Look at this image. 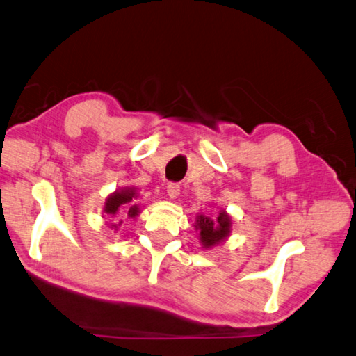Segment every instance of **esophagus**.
Wrapping results in <instances>:
<instances>
[{"label": "esophagus", "instance_id": "1", "mask_svg": "<svg viewBox=\"0 0 356 356\" xmlns=\"http://www.w3.org/2000/svg\"><path fill=\"white\" fill-rule=\"evenodd\" d=\"M167 195L170 198H177L179 195V184L168 183L167 184Z\"/></svg>", "mask_w": 356, "mask_h": 356}]
</instances>
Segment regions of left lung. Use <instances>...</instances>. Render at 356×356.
I'll return each mask as SVG.
<instances>
[{"instance_id":"1","label":"left lung","mask_w":356,"mask_h":356,"mask_svg":"<svg viewBox=\"0 0 356 356\" xmlns=\"http://www.w3.org/2000/svg\"><path fill=\"white\" fill-rule=\"evenodd\" d=\"M195 229H198V234H200L202 245L204 248H213L225 241L232 233V217L225 211H220L219 217L216 219L200 214L197 216Z\"/></svg>"}]
</instances>
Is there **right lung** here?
Masks as SVG:
<instances>
[{
  "instance_id": "1",
  "label": "right lung",
  "mask_w": 356,
  "mask_h": 356,
  "mask_svg": "<svg viewBox=\"0 0 356 356\" xmlns=\"http://www.w3.org/2000/svg\"><path fill=\"white\" fill-rule=\"evenodd\" d=\"M134 198H137V192L136 189H120L115 191L114 194H111L108 198H106L104 203V213L109 217H115L114 228L122 225V219L123 217H128V219H134L136 216H139L140 208L137 207Z\"/></svg>"
}]
</instances>
